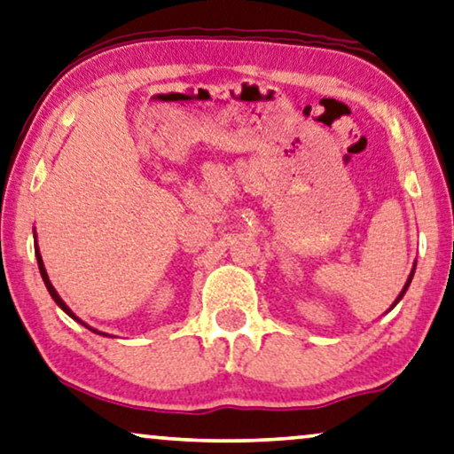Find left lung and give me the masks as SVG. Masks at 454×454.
Masks as SVG:
<instances>
[{
    "label": "left lung",
    "mask_w": 454,
    "mask_h": 454,
    "mask_svg": "<svg viewBox=\"0 0 454 454\" xmlns=\"http://www.w3.org/2000/svg\"><path fill=\"white\" fill-rule=\"evenodd\" d=\"M413 274H415V263H413V270H411V274H409V278H407V282H404V286H403V290H401V294H398V297L395 299V303H392V307H395L398 301H401L403 297H404V293H407V288H409V284H411V280H413ZM390 307V309H392Z\"/></svg>",
    "instance_id": "left-lung-1"
}]
</instances>
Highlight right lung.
<instances>
[{"label":"right lung","mask_w":454,"mask_h":454,"mask_svg":"<svg viewBox=\"0 0 454 454\" xmlns=\"http://www.w3.org/2000/svg\"><path fill=\"white\" fill-rule=\"evenodd\" d=\"M35 245H37V234H35ZM35 255H37V263H39V271H41V278H43V282H45V286H47V290H50V294H51V299L56 301V305L59 307V309H62L66 316H70L72 319H74V322H78V324H82L84 328H89L90 332H95V334H101V336H107V334H104V332H99V330H95V328H90V325H87L82 322L81 317H76L74 316V311L70 309L68 305L64 303L62 301V297H59L58 294V290L53 288V284H51V280H50V276H47V270H45V265H43V257H41V253H39V247H35Z\"/></svg>","instance_id":"1"}]
</instances>
